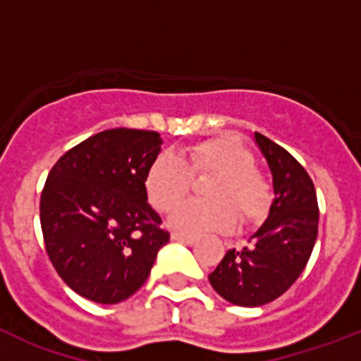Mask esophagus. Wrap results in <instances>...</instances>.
<instances>
[{"mask_svg":"<svg viewBox=\"0 0 361 361\" xmlns=\"http://www.w3.org/2000/svg\"><path fill=\"white\" fill-rule=\"evenodd\" d=\"M171 238L177 242H184V244H193V242L197 240L195 235H188V233H178V231L171 233Z\"/></svg>","mask_w":361,"mask_h":361,"instance_id":"obj_1","label":"esophagus"}]
</instances>
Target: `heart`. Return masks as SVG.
I'll return each instance as SVG.
<instances>
[{
  "label": "heart",
  "instance_id": "1",
  "mask_svg": "<svg viewBox=\"0 0 361 361\" xmlns=\"http://www.w3.org/2000/svg\"><path fill=\"white\" fill-rule=\"evenodd\" d=\"M212 175L204 185L206 201H190L179 207L192 185V178ZM145 191L149 204L170 213L171 226L186 233L226 231L238 219L258 222L267 215L273 190L257 159L235 137L202 139L180 149L178 155H159L146 171Z\"/></svg>",
  "mask_w": 361,
  "mask_h": 361
}]
</instances>
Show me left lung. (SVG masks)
Here are the masks:
<instances>
[{
	"label": "left lung",
	"instance_id": "8db88e82",
	"mask_svg": "<svg viewBox=\"0 0 361 361\" xmlns=\"http://www.w3.org/2000/svg\"><path fill=\"white\" fill-rule=\"evenodd\" d=\"M273 173L275 200L244 250H229L208 276L224 300L242 307L273 302L296 282L318 235V200L304 166L288 149L255 133Z\"/></svg>",
	"mask_w": 361,
	"mask_h": 361
}]
</instances>
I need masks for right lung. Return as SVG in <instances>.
Wrapping results in <instances>:
<instances>
[{
    "label": "right lung",
    "instance_id": "right-lung-1",
    "mask_svg": "<svg viewBox=\"0 0 361 361\" xmlns=\"http://www.w3.org/2000/svg\"><path fill=\"white\" fill-rule=\"evenodd\" d=\"M161 145L149 130H104L70 148L47 177L39 202L44 250L63 282L92 302L132 296L170 240L145 191Z\"/></svg>",
    "mask_w": 361,
    "mask_h": 361
}]
</instances>
